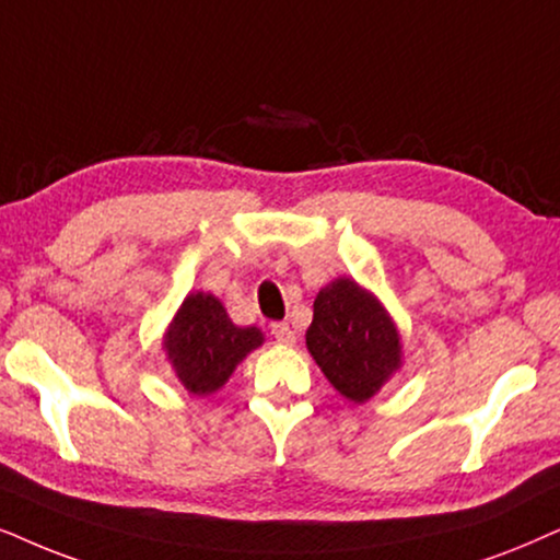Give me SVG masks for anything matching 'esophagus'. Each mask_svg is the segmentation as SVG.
<instances>
[{
	"label": "esophagus",
	"mask_w": 560,
	"mask_h": 560,
	"mask_svg": "<svg viewBox=\"0 0 560 560\" xmlns=\"http://www.w3.org/2000/svg\"><path fill=\"white\" fill-rule=\"evenodd\" d=\"M271 336H273L276 341H279L281 346H294V343H296V336H294L292 325H289V323H273V325H271Z\"/></svg>",
	"instance_id": "1"
}]
</instances>
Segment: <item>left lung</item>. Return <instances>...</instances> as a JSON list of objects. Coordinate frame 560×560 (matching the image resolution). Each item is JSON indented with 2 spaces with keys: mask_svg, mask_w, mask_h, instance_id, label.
I'll list each match as a JSON object with an SVG mask.
<instances>
[{
  "mask_svg": "<svg viewBox=\"0 0 560 560\" xmlns=\"http://www.w3.org/2000/svg\"><path fill=\"white\" fill-rule=\"evenodd\" d=\"M304 341L330 385L357 406L372 400L402 366L398 325L385 304L349 276L317 292Z\"/></svg>",
  "mask_w": 560,
  "mask_h": 560,
  "instance_id": "left-lung-1",
  "label": "left lung"
}]
</instances>
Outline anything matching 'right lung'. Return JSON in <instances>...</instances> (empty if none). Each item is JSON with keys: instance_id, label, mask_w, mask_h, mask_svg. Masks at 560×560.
<instances>
[{"instance_id": "obj_1", "label": "right lung", "mask_w": 560, "mask_h": 560, "mask_svg": "<svg viewBox=\"0 0 560 560\" xmlns=\"http://www.w3.org/2000/svg\"><path fill=\"white\" fill-rule=\"evenodd\" d=\"M256 325L240 328L209 292H190L162 336V351L175 380L196 398L222 390L250 351L264 346Z\"/></svg>"}]
</instances>
